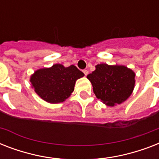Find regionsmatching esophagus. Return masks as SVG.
Here are the masks:
<instances>
[{
    "mask_svg": "<svg viewBox=\"0 0 159 159\" xmlns=\"http://www.w3.org/2000/svg\"><path fill=\"white\" fill-rule=\"evenodd\" d=\"M82 72H83V73H84L85 76H87V75L88 74V71H87V69H84L83 71H82Z\"/></svg>",
    "mask_w": 159,
    "mask_h": 159,
    "instance_id": "obj_1",
    "label": "esophagus"
}]
</instances>
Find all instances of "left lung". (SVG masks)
Wrapping results in <instances>:
<instances>
[{
  "mask_svg": "<svg viewBox=\"0 0 159 159\" xmlns=\"http://www.w3.org/2000/svg\"><path fill=\"white\" fill-rule=\"evenodd\" d=\"M135 74L125 66L102 63L87 75L96 97L107 106L120 104L131 95L134 87Z\"/></svg>",
  "mask_w": 159,
  "mask_h": 159,
  "instance_id": "obj_1",
  "label": "left lung"
}]
</instances>
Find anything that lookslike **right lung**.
Masks as SVG:
<instances>
[{
  "instance_id": "right-lung-1",
  "label": "right lung",
  "mask_w": 159,
  "mask_h": 159,
  "mask_svg": "<svg viewBox=\"0 0 159 159\" xmlns=\"http://www.w3.org/2000/svg\"><path fill=\"white\" fill-rule=\"evenodd\" d=\"M83 76V72L74 65L64 67L55 64L49 68L37 70L32 75L30 82L42 99L49 103H58L69 97L76 81Z\"/></svg>"
}]
</instances>
